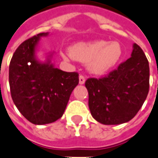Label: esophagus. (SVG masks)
<instances>
[{"mask_svg": "<svg viewBox=\"0 0 158 158\" xmlns=\"http://www.w3.org/2000/svg\"><path fill=\"white\" fill-rule=\"evenodd\" d=\"M79 82L80 85H84L85 82V78L83 75H79Z\"/></svg>", "mask_w": 158, "mask_h": 158, "instance_id": "obj_1", "label": "esophagus"}]
</instances>
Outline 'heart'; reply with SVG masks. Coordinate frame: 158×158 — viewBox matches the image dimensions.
<instances>
[{
    "label": "heart",
    "mask_w": 158,
    "mask_h": 158,
    "mask_svg": "<svg viewBox=\"0 0 158 158\" xmlns=\"http://www.w3.org/2000/svg\"><path fill=\"white\" fill-rule=\"evenodd\" d=\"M69 54L74 60L87 62V68L90 73L101 75L119 63L123 56V48L117 41L96 40L75 44L69 48ZM62 57L65 60L68 59L64 54Z\"/></svg>",
    "instance_id": "b5f03b06"
}]
</instances>
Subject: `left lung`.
Wrapping results in <instances>:
<instances>
[{
    "label": "left lung",
    "mask_w": 158,
    "mask_h": 158,
    "mask_svg": "<svg viewBox=\"0 0 158 158\" xmlns=\"http://www.w3.org/2000/svg\"><path fill=\"white\" fill-rule=\"evenodd\" d=\"M150 68L146 56L136 44L131 57L101 79H88L89 109L92 117L104 125H119L132 120L149 92Z\"/></svg>",
    "instance_id": "1"
}]
</instances>
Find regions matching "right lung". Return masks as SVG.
Segmentation results:
<instances>
[{
  "mask_svg": "<svg viewBox=\"0 0 158 158\" xmlns=\"http://www.w3.org/2000/svg\"><path fill=\"white\" fill-rule=\"evenodd\" d=\"M39 33L23 42L15 50L9 65L11 96L19 111L35 125L52 123L60 119L72 91L79 84V74L64 72L51 62L54 52L44 61L37 59Z\"/></svg>",
  "mask_w": 158,
  "mask_h": 158,
  "instance_id": "add662e5",
  "label": "right lung"
}]
</instances>
